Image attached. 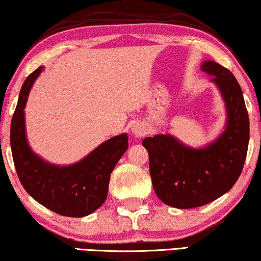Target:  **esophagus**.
<instances>
[{
	"label": "esophagus",
	"instance_id": "esophagus-1",
	"mask_svg": "<svg viewBox=\"0 0 261 261\" xmlns=\"http://www.w3.org/2000/svg\"><path fill=\"white\" fill-rule=\"evenodd\" d=\"M146 133H147V127L144 126V124H142L141 121H138V123H135L133 126H131V134H133L135 137L143 136V135Z\"/></svg>",
	"mask_w": 261,
	"mask_h": 261
}]
</instances>
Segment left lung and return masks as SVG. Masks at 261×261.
<instances>
[{
    "mask_svg": "<svg viewBox=\"0 0 261 261\" xmlns=\"http://www.w3.org/2000/svg\"><path fill=\"white\" fill-rule=\"evenodd\" d=\"M201 70L212 75L226 111L224 131L204 147L184 144L170 134L146 137L155 194L165 204L187 210L227 193L242 172L249 142V118L239 82L227 68L207 60Z\"/></svg>",
    "mask_w": 261,
    "mask_h": 261,
    "instance_id": "obj_1",
    "label": "left lung"
}]
</instances>
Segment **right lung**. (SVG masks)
I'll return each mask as SVG.
<instances>
[{
	"label": "right lung",
	"instance_id": "right-lung-1",
	"mask_svg": "<svg viewBox=\"0 0 261 261\" xmlns=\"http://www.w3.org/2000/svg\"><path fill=\"white\" fill-rule=\"evenodd\" d=\"M44 70L39 66L22 84L11 124V148L16 173L24 189L53 212L65 217H85L106 201L111 173L125 151L126 134L105 141L72 165H55L42 159L29 146L25 106L35 81Z\"/></svg>",
	"mask_w": 261,
	"mask_h": 261
}]
</instances>
